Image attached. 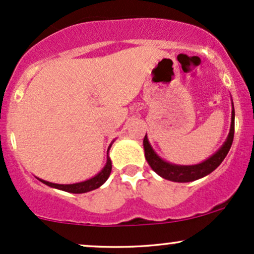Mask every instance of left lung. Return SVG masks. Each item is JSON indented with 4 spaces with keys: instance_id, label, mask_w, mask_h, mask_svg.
<instances>
[{
    "instance_id": "8db88e82",
    "label": "left lung",
    "mask_w": 254,
    "mask_h": 254,
    "mask_svg": "<svg viewBox=\"0 0 254 254\" xmlns=\"http://www.w3.org/2000/svg\"><path fill=\"white\" fill-rule=\"evenodd\" d=\"M234 138V107L232 110V124H231V130H229V135L223 146L216 152L214 156L208 158L203 163L197 164V165L191 166H181V165H174L164 162L159 157L154 153L152 150L150 142H148L147 136L145 135L144 138V148H145V158L147 160L148 165L151 166L156 174H158L160 177L165 178V180L172 181V182H180V183H186V182H192L198 180V178L204 177V176L209 175L213 172L222 160L225 159L227 153L231 150L232 142H233Z\"/></svg>"
}]
</instances>
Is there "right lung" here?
I'll return each instance as SVG.
<instances>
[{
    "label": "right lung",
    "mask_w": 254,
    "mask_h": 254,
    "mask_svg": "<svg viewBox=\"0 0 254 254\" xmlns=\"http://www.w3.org/2000/svg\"><path fill=\"white\" fill-rule=\"evenodd\" d=\"M110 146H109V148H110ZM109 148H108V151H109ZM110 171H112V160H110V158L108 156H107L106 166H104L103 170L100 172V174L95 176V177H92L91 180H88L85 182H80V183H76V184H55V183H50V182H46L43 180H40V181L43 182L44 184H46V186L56 188V189H61V190H64V191L72 192V193H83V192L91 191V190L97 189V188H100L101 186H102L104 182L108 180Z\"/></svg>",
    "instance_id": "obj_1"
}]
</instances>
